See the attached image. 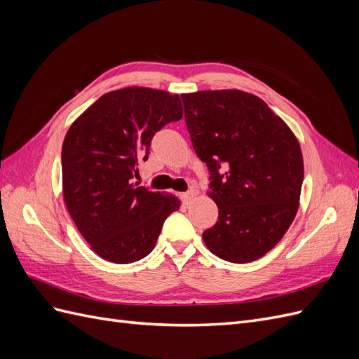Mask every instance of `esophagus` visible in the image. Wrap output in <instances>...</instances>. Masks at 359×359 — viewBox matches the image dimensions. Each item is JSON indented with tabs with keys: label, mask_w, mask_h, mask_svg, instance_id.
Here are the masks:
<instances>
[{
	"label": "esophagus",
	"mask_w": 359,
	"mask_h": 359,
	"mask_svg": "<svg viewBox=\"0 0 359 359\" xmlns=\"http://www.w3.org/2000/svg\"><path fill=\"white\" fill-rule=\"evenodd\" d=\"M194 196H196V193H194V190H189V191H186V193H182V194H181V199H182V202H184V203L189 205V203L194 199Z\"/></svg>",
	"instance_id": "obj_1"
}]
</instances>
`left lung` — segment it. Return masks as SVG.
<instances>
[{"mask_svg": "<svg viewBox=\"0 0 359 359\" xmlns=\"http://www.w3.org/2000/svg\"><path fill=\"white\" fill-rule=\"evenodd\" d=\"M198 157L211 172L219 220L202 233L227 262L262 257L295 219L304 161L297 136L257 95L241 90L181 94Z\"/></svg>", "mask_w": 359, "mask_h": 359, "instance_id": "left-lung-1", "label": "left lung"}]
</instances>
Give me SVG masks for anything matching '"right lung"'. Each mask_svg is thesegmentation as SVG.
I'll return each instance as SVG.
<instances>
[{"mask_svg": "<svg viewBox=\"0 0 359 359\" xmlns=\"http://www.w3.org/2000/svg\"><path fill=\"white\" fill-rule=\"evenodd\" d=\"M181 118L178 94L127 86L103 94L64 137V202L93 252L107 262L132 264L148 256L163 223L180 210L177 196L136 187L133 178L153 136Z\"/></svg>", "mask_w": 359, "mask_h": 359, "instance_id": "1", "label": "right lung"}]
</instances>
